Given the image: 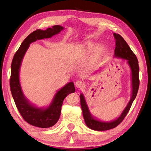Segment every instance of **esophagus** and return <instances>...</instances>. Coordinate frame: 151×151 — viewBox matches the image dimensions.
<instances>
[{"label":"esophagus","instance_id":"esophagus-1","mask_svg":"<svg viewBox=\"0 0 151 151\" xmlns=\"http://www.w3.org/2000/svg\"><path fill=\"white\" fill-rule=\"evenodd\" d=\"M75 86L77 89H82L84 87V84L82 81H77L75 84Z\"/></svg>","mask_w":151,"mask_h":151}]
</instances>
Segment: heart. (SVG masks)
I'll list each match as a JSON object with an SVG mask.
<instances>
[{
	"mask_svg": "<svg viewBox=\"0 0 151 151\" xmlns=\"http://www.w3.org/2000/svg\"><path fill=\"white\" fill-rule=\"evenodd\" d=\"M98 49V46L94 43H88L82 48V53L86 55H91Z\"/></svg>",
	"mask_w": 151,
	"mask_h": 151,
	"instance_id": "b5f03b06",
	"label": "heart"
}]
</instances>
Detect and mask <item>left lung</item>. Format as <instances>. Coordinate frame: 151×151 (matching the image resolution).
I'll list each match as a JSON object with an SVG mask.
<instances>
[{"instance_id":"8db88e82","label":"left lung","mask_w":151,"mask_h":151,"mask_svg":"<svg viewBox=\"0 0 151 151\" xmlns=\"http://www.w3.org/2000/svg\"><path fill=\"white\" fill-rule=\"evenodd\" d=\"M114 37L116 40V47L114 52V57L120 58L122 60H127V64L129 65L131 71V97L130 101L123 111L120 114L119 116L116 118L111 121L104 122L98 119L91 114L88 105L87 104L86 99L83 93L80 94L81 105L83 110V114L86 125L89 129L97 130L103 131L108 130L116 127L124 119V118L129 112L132 106V104L136 98L137 94L138 92L139 87V67L138 64V60L135 55L132 51L129 45L127 43L125 40L123 39L119 34L114 33Z\"/></svg>"}]
</instances>
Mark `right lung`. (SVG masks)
<instances>
[{
  "instance_id": "obj_1",
  "label": "right lung",
  "mask_w": 151,
  "mask_h": 151,
  "mask_svg": "<svg viewBox=\"0 0 151 151\" xmlns=\"http://www.w3.org/2000/svg\"><path fill=\"white\" fill-rule=\"evenodd\" d=\"M64 29L63 26H53L46 30L37 29L29 34L21 43L13 57L11 63L10 88L14 101L18 111L29 124L40 128H49L58 122L60 116L62 105L67 96L75 92L74 84L70 82L59 89L47 106L38 107L29 101L23 93L20 83L19 74L21 63L26 52L31 43L49 38Z\"/></svg>"
}]
</instances>
